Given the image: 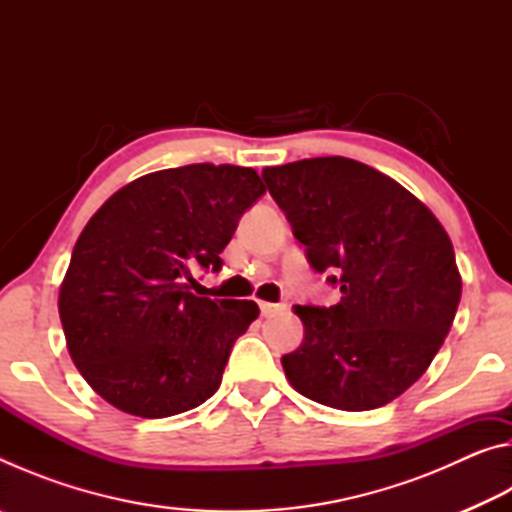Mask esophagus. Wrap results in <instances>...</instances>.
<instances>
[{"label": "esophagus", "mask_w": 512, "mask_h": 512, "mask_svg": "<svg viewBox=\"0 0 512 512\" xmlns=\"http://www.w3.org/2000/svg\"><path fill=\"white\" fill-rule=\"evenodd\" d=\"M287 309V305H282V302H259V311H262V316H275L280 314V311Z\"/></svg>", "instance_id": "esophagus-1"}]
</instances>
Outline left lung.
I'll use <instances>...</instances> for the list:
<instances>
[{"instance_id":"left-lung-1","label":"left lung","mask_w":512,"mask_h":512,"mask_svg":"<svg viewBox=\"0 0 512 512\" xmlns=\"http://www.w3.org/2000/svg\"><path fill=\"white\" fill-rule=\"evenodd\" d=\"M262 176L311 268L343 293L334 307H293L305 339L282 357L284 375L332 409L393 402L429 368L461 300L445 228L409 189L341 155Z\"/></svg>"}]
</instances>
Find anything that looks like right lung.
Listing matches in <instances>:
<instances>
[{
  "instance_id": "1",
  "label": "right lung",
  "mask_w": 512,
  "mask_h": 512,
  "mask_svg": "<svg viewBox=\"0 0 512 512\" xmlns=\"http://www.w3.org/2000/svg\"><path fill=\"white\" fill-rule=\"evenodd\" d=\"M264 192L250 167L187 164L121 187L85 225L58 311L74 366L115 409L169 418L221 386L259 307L198 298L187 280L192 268L219 271L241 214Z\"/></svg>"
}]
</instances>
